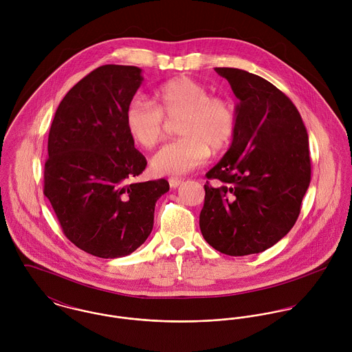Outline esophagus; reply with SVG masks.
<instances>
[{"instance_id": "34e87169", "label": "esophagus", "mask_w": 352, "mask_h": 352, "mask_svg": "<svg viewBox=\"0 0 352 352\" xmlns=\"http://www.w3.org/2000/svg\"><path fill=\"white\" fill-rule=\"evenodd\" d=\"M183 182H182V179H169V186L172 187V188H176V187H179L180 184H182Z\"/></svg>"}]
</instances>
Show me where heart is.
I'll use <instances>...</instances> for the list:
<instances>
[{
  "label": "heart",
  "mask_w": 352,
  "mask_h": 352,
  "mask_svg": "<svg viewBox=\"0 0 352 352\" xmlns=\"http://www.w3.org/2000/svg\"><path fill=\"white\" fill-rule=\"evenodd\" d=\"M155 105L133 99L124 109V127L130 138L142 149L151 151L165 135L166 122H177L180 140L164 146L151 158L157 175H184L206 162L210 149L225 151L237 130L234 107L190 77H176L161 84Z\"/></svg>",
  "instance_id": "obj_1"
}]
</instances>
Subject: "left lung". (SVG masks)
Returning a JSON list of instances; mask_svg holds the SVG:
<instances>
[{"label": "left lung", "instance_id": "1", "mask_svg": "<svg viewBox=\"0 0 352 352\" xmlns=\"http://www.w3.org/2000/svg\"><path fill=\"white\" fill-rule=\"evenodd\" d=\"M240 100L232 146L206 176L199 226L204 240L229 256L260 253L294 226L310 183L309 138L297 107L267 80L215 67Z\"/></svg>", "mask_w": 352, "mask_h": 352}]
</instances>
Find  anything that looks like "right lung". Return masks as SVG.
Masks as SVG:
<instances>
[{
    "mask_svg": "<svg viewBox=\"0 0 352 352\" xmlns=\"http://www.w3.org/2000/svg\"><path fill=\"white\" fill-rule=\"evenodd\" d=\"M137 66L104 65L78 81L56 108L43 192L63 234L101 258L141 247L154 223L165 179L134 183L146 158L124 127V109L144 77Z\"/></svg>",
    "mask_w": 352,
    "mask_h": 352,
    "instance_id": "obj_1",
    "label": "right lung"
}]
</instances>
